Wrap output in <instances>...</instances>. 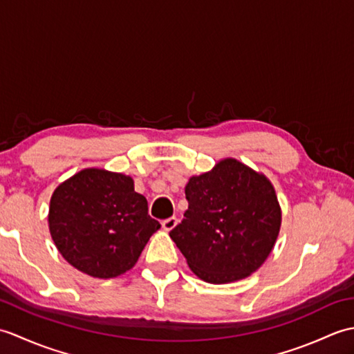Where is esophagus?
Listing matches in <instances>:
<instances>
[{
    "label": "esophagus",
    "mask_w": 354,
    "mask_h": 354,
    "mask_svg": "<svg viewBox=\"0 0 354 354\" xmlns=\"http://www.w3.org/2000/svg\"><path fill=\"white\" fill-rule=\"evenodd\" d=\"M161 223H162V228H164L165 231H170V230H173V228L176 227L178 219H176L175 216H173V217H169V219H164Z\"/></svg>",
    "instance_id": "obj_1"
}]
</instances>
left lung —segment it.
<instances>
[{
    "instance_id": "1",
    "label": "left lung",
    "mask_w": 354,
    "mask_h": 354,
    "mask_svg": "<svg viewBox=\"0 0 354 354\" xmlns=\"http://www.w3.org/2000/svg\"><path fill=\"white\" fill-rule=\"evenodd\" d=\"M189 208L170 237L190 269L222 284L251 275L268 259L281 212L268 179L236 160H223L185 185Z\"/></svg>"
}]
</instances>
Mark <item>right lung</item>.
Listing matches in <instances>:
<instances>
[{
	"label": "right lung",
	"instance_id": "add662e5",
	"mask_svg": "<svg viewBox=\"0 0 354 354\" xmlns=\"http://www.w3.org/2000/svg\"><path fill=\"white\" fill-rule=\"evenodd\" d=\"M50 232L62 257L97 278H112L137 263L150 236L161 228L132 178L85 169L53 193Z\"/></svg>",
	"mask_w": 354,
	"mask_h": 354
}]
</instances>
